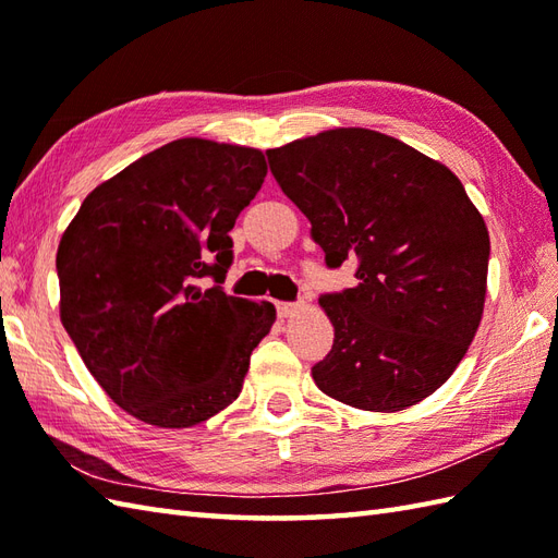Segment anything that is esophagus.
I'll return each mask as SVG.
<instances>
[{
  "instance_id": "esophagus-1",
  "label": "esophagus",
  "mask_w": 558,
  "mask_h": 558,
  "mask_svg": "<svg viewBox=\"0 0 558 558\" xmlns=\"http://www.w3.org/2000/svg\"><path fill=\"white\" fill-rule=\"evenodd\" d=\"M300 310H302L300 302H278V316H282V318H290Z\"/></svg>"
}]
</instances>
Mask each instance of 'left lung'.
Returning a JSON list of instances; mask_svg holds the SVG:
<instances>
[{
    "instance_id": "obj_1",
    "label": "left lung",
    "mask_w": 558,
    "mask_h": 558,
    "mask_svg": "<svg viewBox=\"0 0 558 558\" xmlns=\"http://www.w3.org/2000/svg\"><path fill=\"white\" fill-rule=\"evenodd\" d=\"M266 156L326 266H357V286L318 298L336 338L312 366L316 386L374 412L432 396L465 357L487 294L489 232L465 186L372 129H330Z\"/></svg>"
}]
</instances>
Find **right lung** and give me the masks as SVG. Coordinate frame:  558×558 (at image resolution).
Returning a JSON list of instances; mask_svg holds the SVG:
<instances>
[{"mask_svg":"<svg viewBox=\"0 0 558 558\" xmlns=\"http://www.w3.org/2000/svg\"><path fill=\"white\" fill-rule=\"evenodd\" d=\"M266 172L256 148L172 141L93 189L62 234V324L136 420L184 429L240 396L276 306L230 298L222 282L230 230Z\"/></svg>","mask_w":558,"mask_h":558,"instance_id":"1","label":"right lung"}]
</instances>
